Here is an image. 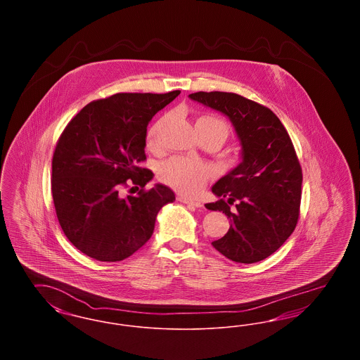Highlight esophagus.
Listing matches in <instances>:
<instances>
[{
  "mask_svg": "<svg viewBox=\"0 0 360 360\" xmlns=\"http://www.w3.org/2000/svg\"><path fill=\"white\" fill-rule=\"evenodd\" d=\"M178 201H179V202H184V204H186V205L202 207V202H201V201H198V200H191V198L185 197V195H178Z\"/></svg>",
  "mask_w": 360,
  "mask_h": 360,
  "instance_id": "obj_1",
  "label": "esophagus"
}]
</instances>
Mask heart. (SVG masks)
I'll list each match as a JSON object with an SVG mask.
<instances>
[{
  "mask_svg": "<svg viewBox=\"0 0 360 360\" xmlns=\"http://www.w3.org/2000/svg\"><path fill=\"white\" fill-rule=\"evenodd\" d=\"M163 122L165 120L158 121L148 131L147 144L151 150L158 148V132ZM200 128L217 134L223 139V141L226 140L229 134L228 125L223 120L213 116H204L198 119L195 122V129ZM159 175L163 182H166L175 190L186 194H194L204 188L209 178L213 175V170L209 165L200 160H193L186 158H172L160 166Z\"/></svg>",
  "mask_w": 360,
  "mask_h": 360,
  "instance_id": "1",
  "label": "heart"
}]
</instances>
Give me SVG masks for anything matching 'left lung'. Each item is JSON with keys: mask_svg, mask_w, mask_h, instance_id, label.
<instances>
[{"mask_svg": "<svg viewBox=\"0 0 360 360\" xmlns=\"http://www.w3.org/2000/svg\"><path fill=\"white\" fill-rule=\"evenodd\" d=\"M188 98L226 116L241 148L239 165L212 186L220 200L205 205L232 220L212 245L238 263L263 260L289 239L300 216L302 172L290 136L269 108L239 94L198 91Z\"/></svg>", "mask_w": 360, "mask_h": 360, "instance_id": "left-lung-1", "label": "left lung"}]
</instances>
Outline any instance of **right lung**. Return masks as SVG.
Here are the masks:
<instances>
[{"label": "right lung", "instance_id": "1", "mask_svg": "<svg viewBox=\"0 0 360 360\" xmlns=\"http://www.w3.org/2000/svg\"><path fill=\"white\" fill-rule=\"evenodd\" d=\"M179 93H119L93 101L59 137L52 158L53 205L66 238L87 257H131L153 236L159 210L174 202V191L162 184L127 198L119 190L128 179L144 188L154 178L137 166L146 160L147 125Z\"/></svg>", "mask_w": 360, "mask_h": 360}]
</instances>
